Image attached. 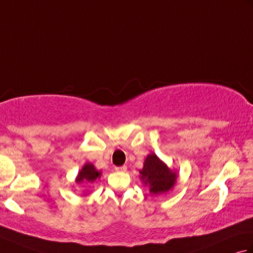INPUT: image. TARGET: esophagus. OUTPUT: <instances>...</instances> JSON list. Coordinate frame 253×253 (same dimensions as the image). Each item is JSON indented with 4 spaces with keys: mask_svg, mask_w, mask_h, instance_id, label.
<instances>
[{
    "mask_svg": "<svg viewBox=\"0 0 253 253\" xmlns=\"http://www.w3.org/2000/svg\"><path fill=\"white\" fill-rule=\"evenodd\" d=\"M116 171H126L127 170V166L123 165V166H116L115 168Z\"/></svg>",
    "mask_w": 253,
    "mask_h": 253,
    "instance_id": "esophagus-1",
    "label": "esophagus"
}]
</instances>
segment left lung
<instances>
[{"instance_id": "obj_1", "label": "left lung", "mask_w": 253, "mask_h": 253, "mask_svg": "<svg viewBox=\"0 0 253 253\" xmlns=\"http://www.w3.org/2000/svg\"><path fill=\"white\" fill-rule=\"evenodd\" d=\"M141 179L150 187V192L163 193L169 191L175 185L177 175L169 170L155 154H150L144 161L143 169L140 170Z\"/></svg>"}]
</instances>
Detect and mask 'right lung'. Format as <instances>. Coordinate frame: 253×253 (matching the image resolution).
<instances>
[{
  "mask_svg": "<svg viewBox=\"0 0 253 253\" xmlns=\"http://www.w3.org/2000/svg\"><path fill=\"white\" fill-rule=\"evenodd\" d=\"M101 175V171L95 169L92 164H85L83 169L80 170L77 177V182H93L95 179H98Z\"/></svg>",
  "mask_w": 253,
  "mask_h": 253,
  "instance_id": "obj_1",
  "label": "right lung"
}]
</instances>
